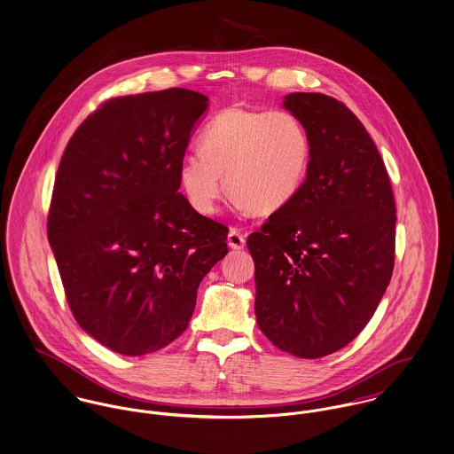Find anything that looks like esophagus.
Masks as SVG:
<instances>
[{
	"mask_svg": "<svg viewBox=\"0 0 454 454\" xmlns=\"http://www.w3.org/2000/svg\"><path fill=\"white\" fill-rule=\"evenodd\" d=\"M228 246H230L231 249H235V251L244 249V246H246V235L240 233L237 228H231L230 233H228Z\"/></svg>",
	"mask_w": 454,
	"mask_h": 454,
	"instance_id": "1",
	"label": "esophagus"
}]
</instances>
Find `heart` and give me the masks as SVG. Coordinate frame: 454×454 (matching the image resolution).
Segmentation results:
<instances>
[{
  "label": "heart",
  "mask_w": 454,
  "mask_h": 454,
  "mask_svg": "<svg viewBox=\"0 0 454 454\" xmlns=\"http://www.w3.org/2000/svg\"><path fill=\"white\" fill-rule=\"evenodd\" d=\"M309 156L308 130L291 111L226 107L203 129L200 152L181 158L177 179L203 215L217 210L224 183L239 207L270 214L298 195Z\"/></svg>",
  "instance_id": "1"
}]
</instances>
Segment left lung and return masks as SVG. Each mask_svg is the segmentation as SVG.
I'll return each instance as SVG.
<instances>
[{"label": "left lung", "instance_id": "1", "mask_svg": "<svg viewBox=\"0 0 454 454\" xmlns=\"http://www.w3.org/2000/svg\"><path fill=\"white\" fill-rule=\"evenodd\" d=\"M284 107L308 130L311 156L298 195L247 239L254 309L277 348L318 358L360 334L390 284L395 200L381 154L343 102L294 92Z\"/></svg>", "mask_w": 454, "mask_h": 454}]
</instances>
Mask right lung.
Segmentation results:
<instances>
[{
  "mask_svg": "<svg viewBox=\"0 0 454 454\" xmlns=\"http://www.w3.org/2000/svg\"><path fill=\"white\" fill-rule=\"evenodd\" d=\"M207 106L186 89L109 99L62 154L49 242L73 317L113 352L139 356L179 338L203 277L228 254V228L179 193Z\"/></svg>",
  "mask_w": 454,
  "mask_h": 454,
  "instance_id": "add662e5",
  "label": "right lung"
}]
</instances>
